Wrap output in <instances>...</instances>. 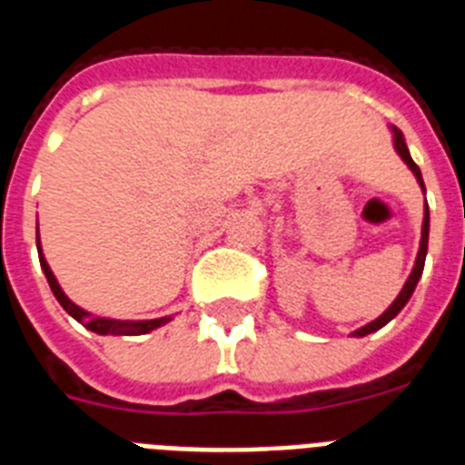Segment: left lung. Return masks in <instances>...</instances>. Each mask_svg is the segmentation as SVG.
Masks as SVG:
<instances>
[{"label":"left lung","mask_w":465,"mask_h":465,"mask_svg":"<svg viewBox=\"0 0 465 465\" xmlns=\"http://www.w3.org/2000/svg\"><path fill=\"white\" fill-rule=\"evenodd\" d=\"M391 129V136H393V148H396V153L401 155V161L406 163L408 168H411V173L415 174V180H418V184H420V189L425 192V182H422V173L420 168L415 165L413 158H411V151H408L406 146V139H403V132H401L399 127H389ZM427 240H430V209H427V202H425V215H422V232H420V250H418V256H415V263H413V271H411V276L406 278V283H403V288H401V292L396 295V300H393L389 307H386L384 312H381L380 317L374 319V322H370V324L360 326V329H355V331L351 333V336H367V333H374L380 331L381 326H386L389 322H391L396 314H399L403 307L408 304V300H411V295H413L415 285H418V281H420L422 276V269H425V256H427Z\"/></svg>","instance_id":"obj_1"}]
</instances>
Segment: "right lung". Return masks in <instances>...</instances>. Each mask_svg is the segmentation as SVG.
<instances>
[{"instance_id":"obj_1","label":"right lung","mask_w":465,"mask_h":465,"mask_svg":"<svg viewBox=\"0 0 465 465\" xmlns=\"http://www.w3.org/2000/svg\"><path fill=\"white\" fill-rule=\"evenodd\" d=\"M38 256H40V266H43V273L50 283L52 292L57 297V302L64 307L66 314H72L79 324H84L85 329L100 333V336H143V333H151L155 329H161L168 322H173V317H158V319H110V317H98V314H91L88 310L79 307L76 302H72L66 292L62 291V285L57 283V278L52 273L50 263L45 259L43 247H40V232H38Z\"/></svg>"}]
</instances>
